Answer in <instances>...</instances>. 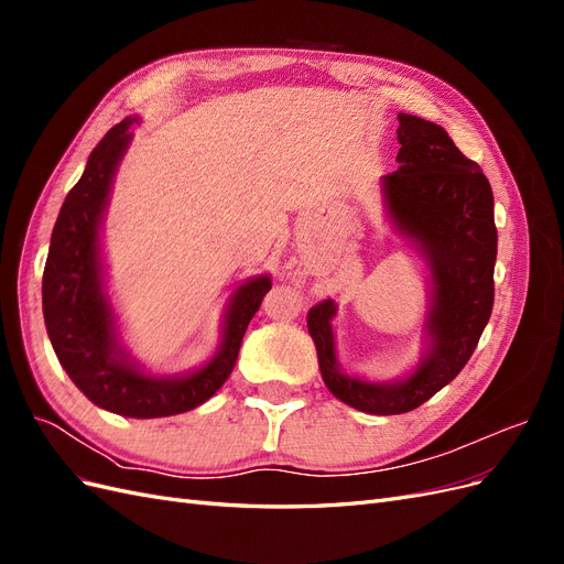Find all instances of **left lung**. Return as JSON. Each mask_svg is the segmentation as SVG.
Segmentation results:
<instances>
[{
	"label": "left lung",
	"mask_w": 564,
	"mask_h": 564,
	"mask_svg": "<svg viewBox=\"0 0 564 564\" xmlns=\"http://www.w3.org/2000/svg\"><path fill=\"white\" fill-rule=\"evenodd\" d=\"M400 169L383 176L388 214L398 232L414 242L431 270V348L412 377L371 383L338 369L332 299L313 305L308 332L322 379L334 395L367 414H404L431 400L466 367L494 305L497 226L494 195L480 164L460 152L440 124L398 115Z\"/></svg>",
	"instance_id": "8db88e82"
}]
</instances>
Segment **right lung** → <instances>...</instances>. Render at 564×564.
<instances>
[{
    "mask_svg": "<svg viewBox=\"0 0 564 564\" xmlns=\"http://www.w3.org/2000/svg\"><path fill=\"white\" fill-rule=\"evenodd\" d=\"M127 117L91 150L82 178L67 193L51 232L42 278L44 322L67 377L94 404L119 416L160 419L207 402L235 369L245 332L270 292V278H251L230 296L224 340L202 369L185 377H152L119 348L104 289L98 230L117 164L131 141Z\"/></svg>",
    "mask_w": 564,
    "mask_h": 564,
    "instance_id": "right-lung-1",
    "label": "right lung"
}]
</instances>
